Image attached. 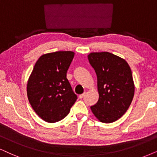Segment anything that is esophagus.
Instances as JSON below:
<instances>
[{
  "label": "esophagus",
  "mask_w": 157,
  "mask_h": 157,
  "mask_svg": "<svg viewBox=\"0 0 157 157\" xmlns=\"http://www.w3.org/2000/svg\"><path fill=\"white\" fill-rule=\"evenodd\" d=\"M85 95V93H82V94H81V95H80V96H79V98L80 99H82L83 97H84V96Z\"/></svg>",
  "instance_id": "obj_1"
}]
</instances>
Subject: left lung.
Here are the masks:
<instances>
[{
	"instance_id": "1",
	"label": "left lung",
	"mask_w": 157,
	"mask_h": 157,
	"mask_svg": "<svg viewBox=\"0 0 157 157\" xmlns=\"http://www.w3.org/2000/svg\"><path fill=\"white\" fill-rule=\"evenodd\" d=\"M88 59L96 73L99 94L90 109L100 122H115L127 112L133 98L131 69L124 59L109 52L90 53Z\"/></svg>"
}]
</instances>
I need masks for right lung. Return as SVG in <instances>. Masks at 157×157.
<instances>
[{
  "mask_svg": "<svg viewBox=\"0 0 157 157\" xmlns=\"http://www.w3.org/2000/svg\"><path fill=\"white\" fill-rule=\"evenodd\" d=\"M73 51H56L41 56L27 85V98L35 112L49 123L64 119L77 100L67 79Z\"/></svg>",
  "mask_w": 157,
  "mask_h": 157,
  "instance_id": "1",
  "label": "right lung"
}]
</instances>
